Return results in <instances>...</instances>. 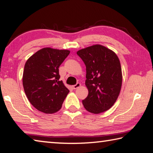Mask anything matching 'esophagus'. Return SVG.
<instances>
[{"label": "esophagus", "mask_w": 153, "mask_h": 153, "mask_svg": "<svg viewBox=\"0 0 153 153\" xmlns=\"http://www.w3.org/2000/svg\"><path fill=\"white\" fill-rule=\"evenodd\" d=\"M80 84L79 82H77L76 85H73V88H74V89H76V88H78L79 87H80Z\"/></svg>", "instance_id": "obj_1"}]
</instances>
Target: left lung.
<instances>
[{"label":"left lung","instance_id":"left-lung-1","mask_svg":"<svg viewBox=\"0 0 153 153\" xmlns=\"http://www.w3.org/2000/svg\"><path fill=\"white\" fill-rule=\"evenodd\" d=\"M76 53L86 66L88 94L82 100L83 106L93 114L108 110L116 102L122 86V70L117 55L100 45L82 48Z\"/></svg>","mask_w":153,"mask_h":153}]
</instances>
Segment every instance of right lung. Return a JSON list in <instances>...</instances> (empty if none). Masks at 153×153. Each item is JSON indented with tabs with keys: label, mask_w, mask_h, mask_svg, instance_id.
<instances>
[{
	"label": "right lung",
	"mask_w": 153,
	"mask_h": 153,
	"mask_svg": "<svg viewBox=\"0 0 153 153\" xmlns=\"http://www.w3.org/2000/svg\"><path fill=\"white\" fill-rule=\"evenodd\" d=\"M70 53L68 50L44 48L27 60L22 85L29 102L46 114L59 111L69 90L59 80V68Z\"/></svg>",
	"instance_id": "add662e5"
}]
</instances>
